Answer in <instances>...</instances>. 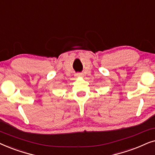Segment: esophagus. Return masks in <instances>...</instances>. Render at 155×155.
I'll return each instance as SVG.
<instances>
[{
	"instance_id": "esophagus-1",
	"label": "esophagus",
	"mask_w": 155,
	"mask_h": 155,
	"mask_svg": "<svg viewBox=\"0 0 155 155\" xmlns=\"http://www.w3.org/2000/svg\"><path fill=\"white\" fill-rule=\"evenodd\" d=\"M76 76H77V77H83L84 74L82 73H77V74H76Z\"/></svg>"
}]
</instances>
